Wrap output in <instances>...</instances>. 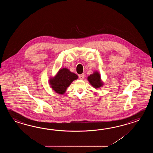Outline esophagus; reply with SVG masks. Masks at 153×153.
Segmentation results:
<instances>
[{"instance_id": "1", "label": "esophagus", "mask_w": 153, "mask_h": 153, "mask_svg": "<svg viewBox=\"0 0 153 153\" xmlns=\"http://www.w3.org/2000/svg\"><path fill=\"white\" fill-rule=\"evenodd\" d=\"M79 78L80 79H81V80L84 79V74H82L79 75Z\"/></svg>"}]
</instances>
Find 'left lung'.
Returning <instances> with one entry per match:
<instances>
[{
	"label": "left lung",
	"mask_w": 153,
	"mask_h": 153,
	"mask_svg": "<svg viewBox=\"0 0 153 153\" xmlns=\"http://www.w3.org/2000/svg\"><path fill=\"white\" fill-rule=\"evenodd\" d=\"M88 80L90 84L95 88H101L103 85V83L101 81V75L98 72H94V74L88 76Z\"/></svg>",
	"instance_id": "obj_1"
}]
</instances>
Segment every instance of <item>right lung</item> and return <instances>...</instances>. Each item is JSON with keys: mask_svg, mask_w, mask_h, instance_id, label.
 <instances>
[{"mask_svg": "<svg viewBox=\"0 0 153 153\" xmlns=\"http://www.w3.org/2000/svg\"><path fill=\"white\" fill-rule=\"evenodd\" d=\"M78 78L75 73L70 72L68 69H61L54 78L49 80L52 89L59 94H64L67 88L73 81Z\"/></svg>", "mask_w": 153, "mask_h": 153, "instance_id": "add662e5", "label": "right lung"}]
</instances>
